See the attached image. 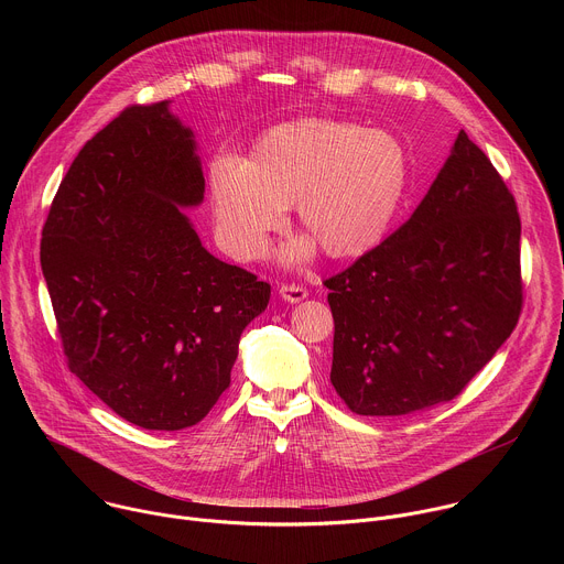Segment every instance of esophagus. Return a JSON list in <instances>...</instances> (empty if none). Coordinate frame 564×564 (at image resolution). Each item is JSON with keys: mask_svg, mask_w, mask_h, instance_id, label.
<instances>
[{"mask_svg": "<svg viewBox=\"0 0 564 564\" xmlns=\"http://www.w3.org/2000/svg\"><path fill=\"white\" fill-rule=\"evenodd\" d=\"M279 294L288 303H301L303 299H307V290L301 288V285H281Z\"/></svg>", "mask_w": 564, "mask_h": 564, "instance_id": "esophagus-1", "label": "esophagus"}]
</instances>
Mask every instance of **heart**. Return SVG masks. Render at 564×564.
I'll use <instances>...</instances> for the list:
<instances>
[{
	"label": "heart",
	"mask_w": 564,
	"mask_h": 564,
	"mask_svg": "<svg viewBox=\"0 0 564 564\" xmlns=\"http://www.w3.org/2000/svg\"><path fill=\"white\" fill-rule=\"evenodd\" d=\"M411 183V158L397 135L333 118H301L265 131L250 158L218 153L207 192L220 248L252 261L290 205L307 236L281 250L307 261L316 243L330 259H357L388 234Z\"/></svg>",
	"instance_id": "b5f03b06"
}]
</instances>
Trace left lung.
Returning a JSON list of instances; mask_svg holds the SVG:
<instances>
[{
	"label": "left lung",
	"mask_w": 564,
	"mask_h": 564,
	"mask_svg": "<svg viewBox=\"0 0 564 564\" xmlns=\"http://www.w3.org/2000/svg\"><path fill=\"white\" fill-rule=\"evenodd\" d=\"M326 288L330 381L352 413L411 415L459 394L522 307L520 216L485 151L459 131L413 216Z\"/></svg>",
	"instance_id": "8db88e82"
}]
</instances>
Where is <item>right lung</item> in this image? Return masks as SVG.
<instances>
[{"label":"right lung","instance_id":"right-lung-1","mask_svg":"<svg viewBox=\"0 0 564 564\" xmlns=\"http://www.w3.org/2000/svg\"><path fill=\"white\" fill-rule=\"evenodd\" d=\"M170 105L129 107L79 149L40 248L68 368L149 431L212 411L240 335L270 303V285L209 254L185 214L205 178Z\"/></svg>","mask_w":564,"mask_h":564}]
</instances>
